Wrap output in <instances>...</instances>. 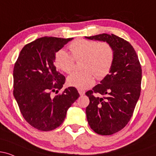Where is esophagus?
Wrapping results in <instances>:
<instances>
[{"mask_svg":"<svg viewBox=\"0 0 156 156\" xmlns=\"http://www.w3.org/2000/svg\"><path fill=\"white\" fill-rule=\"evenodd\" d=\"M78 93L80 94V95H83V94H85V91L83 90V89H78Z\"/></svg>","mask_w":156,"mask_h":156,"instance_id":"esophagus-1","label":"esophagus"}]
</instances>
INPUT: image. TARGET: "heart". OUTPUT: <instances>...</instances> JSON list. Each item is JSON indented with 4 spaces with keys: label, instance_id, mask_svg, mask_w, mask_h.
Instances as JSON below:
<instances>
[{
    "label": "heart",
    "instance_id": "b5f03b06",
    "mask_svg": "<svg viewBox=\"0 0 156 156\" xmlns=\"http://www.w3.org/2000/svg\"><path fill=\"white\" fill-rule=\"evenodd\" d=\"M72 55L65 50L56 52L54 62L60 70L66 73L72 71L75 60H83L80 72H74L67 78L70 87L83 89L89 88L94 83L95 76L103 79L108 75L114 60V51L110 44L105 42L78 39L69 44Z\"/></svg>",
    "mask_w": 156,
    "mask_h": 156
}]
</instances>
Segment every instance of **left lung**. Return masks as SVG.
Wrapping results in <instances>:
<instances>
[{
    "instance_id": "left-lung-1",
    "label": "left lung",
    "mask_w": 156,
    "mask_h": 156,
    "mask_svg": "<svg viewBox=\"0 0 156 156\" xmlns=\"http://www.w3.org/2000/svg\"><path fill=\"white\" fill-rule=\"evenodd\" d=\"M85 38L108 42L114 51L109 74L86 93L89 98L86 114L90 128L100 135H112L122 129L133 115L141 92V64L133 46L117 36L102 34ZM93 93L104 97H95Z\"/></svg>"
}]
</instances>
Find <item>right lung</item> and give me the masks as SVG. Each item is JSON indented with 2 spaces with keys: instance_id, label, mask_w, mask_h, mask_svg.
Returning <instances> with one entry per match:
<instances>
[{
  "instance_id": "right-lung-1",
  "label": "right lung",
  "mask_w": 156,
  "mask_h": 156,
  "mask_svg": "<svg viewBox=\"0 0 156 156\" xmlns=\"http://www.w3.org/2000/svg\"><path fill=\"white\" fill-rule=\"evenodd\" d=\"M73 38L41 37L24 46L13 71L14 97L24 119L34 128L49 131L58 128L68 108L79 98L75 87L51 97L63 87L65 78L54 65L55 53Z\"/></svg>"
}]
</instances>
